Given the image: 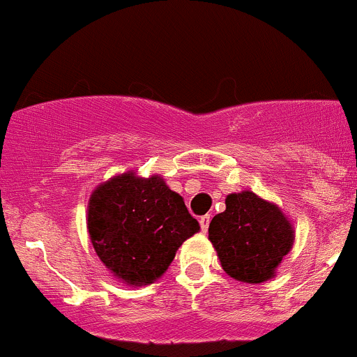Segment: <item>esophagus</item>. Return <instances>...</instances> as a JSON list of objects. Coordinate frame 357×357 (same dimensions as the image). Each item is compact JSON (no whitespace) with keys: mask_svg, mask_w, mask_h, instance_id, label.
I'll use <instances>...</instances> for the list:
<instances>
[{"mask_svg":"<svg viewBox=\"0 0 357 357\" xmlns=\"http://www.w3.org/2000/svg\"><path fill=\"white\" fill-rule=\"evenodd\" d=\"M210 220H211L210 215H203V217L199 218V225H201V229H203V232L208 231V225H210Z\"/></svg>","mask_w":357,"mask_h":357,"instance_id":"obj_1","label":"esophagus"}]
</instances>
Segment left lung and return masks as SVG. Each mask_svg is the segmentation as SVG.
<instances>
[{
	"label": "left lung",
	"instance_id": "obj_1",
	"mask_svg": "<svg viewBox=\"0 0 357 357\" xmlns=\"http://www.w3.org/2000/svg\"><path fill=\"white\" fill-rule=\"evenodd\" d=\"M208 239L232 280L259 284L276 276L295 231L278 204L243 190L225 197V211L211 218Z\"/></svg>",
	"mask_w": 357,
	"mask_h": 357
}]
</instances>
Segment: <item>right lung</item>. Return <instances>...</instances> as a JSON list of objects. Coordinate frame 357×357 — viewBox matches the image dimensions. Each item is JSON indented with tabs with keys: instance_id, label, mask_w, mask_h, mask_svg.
Here are the masks:
<instances>
[{
	"instance_id": "1",
	"label": "right lung",
	"mask_w": 357,
	"mask_h": 357,
	"mask_svg": "<svg viewBox=\"0 0 357 357\" xmlns=\"http://www.w3.org/2000/svg\"><path fill=\"white\" fill-rule=\"evenodd\" d=\"M86 225L102 264L132 287L163 276L180 245L199 231L182 196L163 177L142 178L133 172L91 192Z\"/></svg>"
}]
</instances>
